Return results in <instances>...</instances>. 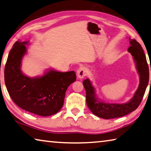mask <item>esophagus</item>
<instances>
[{
    "label": "esophagus",
    "instance_id": "esophagus-1",
    "mask_svg": "<svg viewBox=\"0 0 151 151\" xmlns=\"http://www.w3.org/2000/svg\"><path fill=\"white\" fill-rule=\"evenodd\" d=\"M88 70L85 67H80L77 71V75L79 78H83L88 74Z\"/></svg>",
    "mask_w": 151,
    "mask_h": 151
}]
</instances>
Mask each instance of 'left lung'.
Segmentation results:
<instances>
[{"label": "left lung", "mask_w": 151, "mask_h": 151, "mask_svg": "<svg viewBox=\"0 0 151 151\" xmlns=\"http://www.w3.org/2000/svg\"><path fill=\"white\" fill-rule=\"evenodd\" d=\"M131 46L128 51L133 55L140 77L138 89L130 101L123 104H107L97 99L94 87L89 79L83 81L86 91L87 105L94 115L105 119L121 117L135 110L141 103L149 83V70L143 49L136 40L129 38ZM151 71V68H150ZM151 83V80H150Z\"/></svg>", "instance_id": "1"}]
</instances>
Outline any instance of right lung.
I'll return each mask as SVG.
<instances>
[{
	"label": "right lung",
	"instance_id": "1",
	"mask_svg": "<svg viewBox=\"0 0 151 151\" xmlns=\"http://www.w3.org/2000/svg\"><path fill=\"white\" fill-rule=\"evenodd\" d=\"M28 42H16L4 68V81L10 97L18 107L34 114L54 115L62 109L65 91L76 80L74 71L60 72L49 70L40 77L29 78L21 71V61Z\"/></svg>",
	"mask_w": 151,
	"mask_h": 151
}]
</instances>
